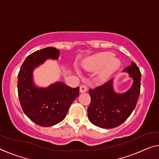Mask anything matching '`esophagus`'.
I'll list each match as a JSON object with an SVG mask.
<instances>
[{
	"mask_svg": "<svg viewBox=\"0 0 159 159\" xmlns=\"http://www.w3.org/2000/svg\"><path fill=\"white\" fill-rule=\"evenodd\" d=\"M87 90H88V88L86 86H85V85H81V86H80V92L81 93L86 92Z\"/></svg>",
	"mask_w": 159,
	"mask_h": 159,
	"instance_id": "esophagus-1",
	"label": "esophagus"
}]
</instances>
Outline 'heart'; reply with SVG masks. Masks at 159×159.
<instances>
[{
	"label": "heart",
	"mask_w": 159,
	"mask_h": 159,
	"mask_svg": "<svg viewBox=\"0 0 159 159\" xmlns=\"http://www.w3.org/2000/svg\"><path fill=\"white\" fill-rule=\"evenodd\" d=\"M114 54L109 52H103L90 57L83 63V68L87 71H96L97 80L100 83L106 82L119 68L120 62ZM76 71L79 73L78 70Z\"/></svg>",
	"instance_id": "heart-1"
}]
</instances>
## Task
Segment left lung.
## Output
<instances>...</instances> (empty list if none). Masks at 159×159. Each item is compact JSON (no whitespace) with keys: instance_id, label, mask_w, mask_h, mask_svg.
<instances>
[{"instance_id":"8db88e82","label":"left lung","mask_w":159,"mask_h":159,"mask_svg":"<svg viewBox=\"0 0 159 159\" xmlns=\"http://www.w3.org/2000/svg\"><path fill=\"white\" fill-rule=\"evenodd\" d=\"M133 80L131 88L124 93L114 89L113 79L95 89H90L91 101L88 116L92 124L103 129H113L122 124L131 114L138 101L141 74L136 63L123 70Z\"/></svg>"}]
</instances>
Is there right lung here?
I'll list each match as a JSON object with an SVG mask.
<instances>
[{"instance_id":"add662e5","label":"right lung","mask_w":159,"mask_h":159,"mask_svg":"<svg viewBox=\"0 0 159 159\" xmlns=\"http://www.w3.org/2000/svg\"><path fill=\"white\" fill-rule=\"evenodd\" d=\"M60 51L47 47L28 56L18 75V93L25 114L43 127L54 125L64 119L69 107L79 96V87L71 88L56 81L47 87L35 84L34 71L47 60H58Z\"/></svg>"}]
</instances>
